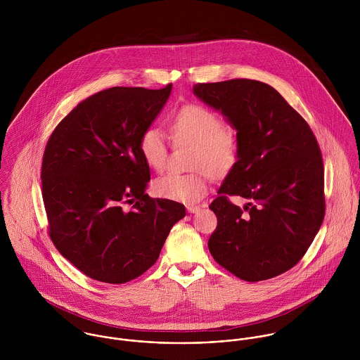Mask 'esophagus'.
<instances>
[{
	"label": "esophagus",
	"instance_id": "34e87169",
	"mask_svg": "<svg viewBox=\"0 0 360 360\" xmlns=\"http://www.w3.org/2000/svg\"><path fill=\"white\" fill-rule=\"evenodd\" d=\"M201 210V206L198 205H187V212L188 213H197Z\"/></svg>",
	"mask_w": 360,
	"mask_h": 360
}]
</instances>
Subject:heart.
<instances>
[{"mask_svg": "<svg viewBox=\"0 0 360 360\" xmlns=\"http://www.w3.org/2000/svg\"><path fill=\"white\" fill-rule=\"evenodd\" d=\"M170 131L177 141L195 146L191 173H166L153 183L158 197L184 204H194L204 198L207 191L210 170L216 174L227 172L237 162L238 139L224 129L221 117L204 105L190 103L181 106L169 120ZM139 150L148 167L162 170L167 162V141L165 133L150 126L143 130Z\"/></svg>", "mask_w": 360, "mask_h": 360, "instance_id": "obj_1", "label": "heart"}]
</instances>
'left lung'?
I'll return each instance as SVG.
<instances>
[{
    "instance_id": "1",
    "label": "left lung",
    "mask_w": 360,
    "mask_h": 360,
    "mask_svg": "<svg viewBox=\"0 0 360 360\" xmlns=\"http://www.w3.org/2000/svg\"><path fill=\"white\" fill-rule=\"evenodd\" d=\"M194 94L237 130V162L209 205L217 217L207 248L226 270L262 281L307 254L326 212L324 167L307 120L271 86L250 79L198 83ZM229 195L250 202L244 210Z\"/></svg>"
}]
</instances>
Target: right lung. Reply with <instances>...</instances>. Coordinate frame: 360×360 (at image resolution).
Listing matches in <instances>:
<instances>
[{
  "mask_svg": "<svg viewBox=\"0 0 360 360\" xmlns=\"http://www.w3.org/2000/svg\"><path fill=\"white\" fill-rule=\"evenodd\" d=\"M170 91L172 84L103 90L72 109L49 139L41 184L50 237L90 278L123 284L141 276L186 216L183 204L146 194L151 173L139 150Z\"/></svg>",
  "mask_w": 360,
  "mask_h": 360,
  "instance_id": "obj_1",
  "label": "right lung"
}]
</instances>
